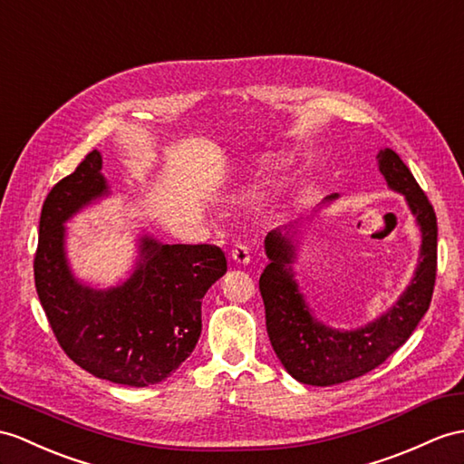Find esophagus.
Returning <instances> with one entry per match:
<instances>
[{
    "mask_svg": "<svg viewBox=\"0 0 464 464\" xmlns=\"http://www.w3.org/2000/svg\"><path fill=\"white\" fill-rule=\"evenodd\" d=\"M230 257L234 259L236 264L247 266V264H250V247H247L246 244H236V246L232 247Z\"/></svg>",
    "mask_w": 464,
    "mask_h": 464,
    "instance_id": "obj_1",
    "label": "esophagus"
}]
</instances>
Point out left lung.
<instances>
[{
    "label": "left lung",
    "instance_id": "left-lung-1",
    "mask_svg": "<svg viewBox=\"0 0 464 464\" xmlns=\"http://www.w3.org/2000/svg\"><path fill=\"white\" fill-rule=\"evenodd\" d=\"M378 169L393 193L403 195L420 226V257L410 285L388 311L356 329H334L314 317L295 279L301 222L271 230L266 236L269 264L259 277L271 346L289 374L309 386H334L368 374L411 336L429 309L437 271V218L431 202L417 185L400 155L383 147ZM336 195L326 197L331 205Z\"/></svg>",
    "mask_w": 464,
    "mask_h": 464
}]
</instances>
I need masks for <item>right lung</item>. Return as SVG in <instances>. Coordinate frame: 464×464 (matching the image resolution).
Masks as SVG:
<instances>
[{"label": "right lung", "mask_w": 464, "mask_h": 464, "mask_svg": "<svg viewBox=\"0 0 464 464\" xmlns=\"http://www.w3.org/2000/svg\"><path fill=\"white\" fill-rule=\"evenodd\" d=\"M111 195L98 150L53 187L39 220L35 287L56 341L90 374L145 388L163 382L193 353L200 304L226 274L224 252L210 244L135 240V262L118 285L78 279L66 254V222Z\"/></svg>", "instance_id": "obj_1"}]
</instances>
